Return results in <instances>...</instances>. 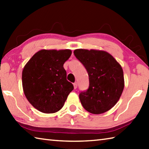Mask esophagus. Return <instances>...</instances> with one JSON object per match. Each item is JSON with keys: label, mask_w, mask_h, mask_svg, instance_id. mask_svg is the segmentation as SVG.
Masks as SVG:
<instances>
[{"label": "esophagus", "mask_w": 149, "mask_h": 149, "mask_svg": "<svg viewBox=\"0 0 149 149\" xmlns=\"http://www.w3.org/2000/svg\"><path fill=\"white\" fill-rule=\"evenodd\" d=\"M74 87L75 89H77V82H75L74 84Z\"/></svg>", "instance_id": "1"}]
</instances>
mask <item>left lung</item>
<instances>
[{
  "instance_id": "8db88e82",
  "label": "left lung",
  "mask_w": 149,
  "mask_h": 149,
  "mask_svg": "<svg viewBox=\"0 0 149 149\" xmlns=\"http://www.w3.org/2000/svg\"><path fill=\"white\" fill-rule=\"evenodd\" d=\"M74 53L89 75V88L79 95L82 106L94 114L107 112L119 100L124 88L122 66L103 50L81 49Z\"/></svg>"
}]
</instances>
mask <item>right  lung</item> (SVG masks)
<instances>
[{"instance_id":"right-lung-1","label":"right lung","mask_w":149,"mask_h":149,"mask_svg":"<svg viewBox=\"0 0 149 149\" xmlns=\"http://www.w3.org/2000/svg\"><path fill=\"white\" fill-rule=\"evenodd\" d=\"M72 50H41L31 57L22 72L24 94L31 104L50 114L63 107L74 85L66 79L64 62Z\"/></svg>"}]
</instances>
